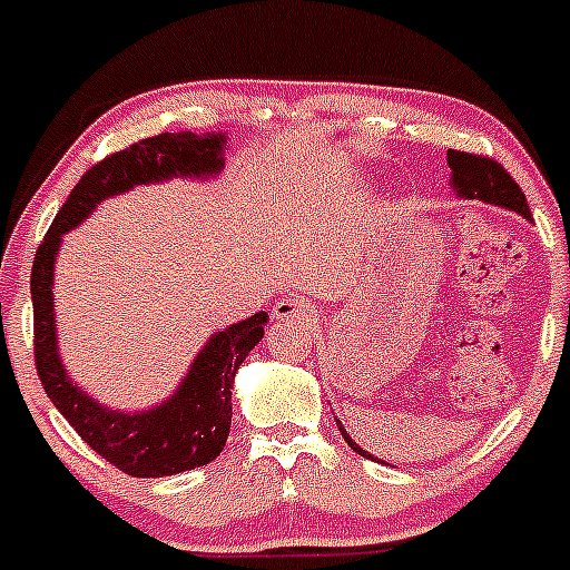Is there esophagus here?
<instances>
[{"instance_id": "obj_1", "label": "esophagus", "mask_w": 570, "mask_h": 570, "mask_svg": "<svg viewBox=\"0 0 570 570\" xmlns=\"http://www.w3.org/2000/svg\"><path fill=\"white\" fill-rule=\"evenodd\" d=\"M312 314L314 312L306 303V297H297V295L281 297V301H275L273 306V317L284 322H308L312 320Z\"/></svg>"}]
</instances>
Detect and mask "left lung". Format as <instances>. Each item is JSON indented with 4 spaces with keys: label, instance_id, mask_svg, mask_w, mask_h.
Here are the masks:
<instances>
[{
    "label": "left lung",
    "instance_id": "left-lung-1",
    "mask_svg": "<svg viewBox=\"0 0 570 570\" xmlns=\"http://www.w3.org/2000/svg\"><path fill=\"white\" fill-rule=\"evenodd\" d=\"M446 165L452 168V184H455L458 195H465V198H482L488 204H499L504 209H515L524 217H530V206H527V195L521 193V187L515 184V178L502 168L493 157H485V154H469L458 151V148H450L446 151ZM342 430L344 441L358 452L361 458H372L350 439Z\"/></svg>",
    "mask_w": 570,
    "mask_h": 570
}]
</instances>
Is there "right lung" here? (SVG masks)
Instances as JSON below:
<instances>
[{
    "label": "right lung",
    "instance_id": "obj_1",
    "mask_svg": "<svg viewBox=\"0 0 570 570\" xmlns=\"http://www.w3.org/2000/svg\"><path fill=\"white\" fill-rule=\"evenodd\" d=\"M223 135H157L131 142L85 170L55 223L38 245L32 262V322H36V370L40 386L68 419L79 439L115 469L131 476H165L198 469L223 452L232 428V381L237 366L264 336L267 314L217 331L195 358L187 381L165 405L146 413L105 411L68 381L57 358L55 314H51V269L60 234L82 223L99 200L135 184L168 176H204L223 168Z\"/></svg>",
    "mask_w": 570,
    "mask_h": 570
}]
</instances>
